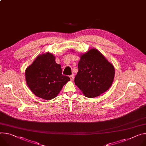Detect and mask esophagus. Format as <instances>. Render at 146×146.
Masks as SVG:
<instances>
[{"mask_svg":"<svg viewBox=\"0 0 146 146\" xmlns=\"http://www.w3.org/2000/svg\"><path fill=\"white\" fill-rule=\"evenodd\" d=\"M70 80L72 81H73L74 80V75L73 74H72L70 76Z\"/></svg>","mask_w":146,"mask_h":146,"instance_id":"obj_1","label":"esophagus"}]
</instances>
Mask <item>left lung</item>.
Here are the masks:
<instances>
[{
	"instance_id": "8db88e82",
	"label": "left lung",
	"mask_w": 146,
	"mask_h": 146,
	"mask_svg": "<svg viewBox=\"0 0 146 146\" xmlns=\"http://www.w3.org/2000/svg\"><path fill=\"white\" fill-rule=\"evenodd\" d=\"M74 83L88 98L97 97L111 86L115 75L113 66L96 49L80 56Z\"/></svg>"
}]
</instances>
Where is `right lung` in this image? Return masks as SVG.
Wrapping results in <instances>:
<instances>
[{"label":"right lung","instance_id":"right-lung-1","mask_svg":"<svg viewBox=\"0 0 146 146\" xmlns=\"http://www.w3.org/2000/svg\"><path fill=\"white\" fill-rule=\"evenodd\" d=\"M55 57L48 52L38 56L26 69V82L37 97L49 100L55 98L62 87L70 79L62 74L61 66Z\"/></svg>","mask_w":146,"mask_h":146}]
</instances>
